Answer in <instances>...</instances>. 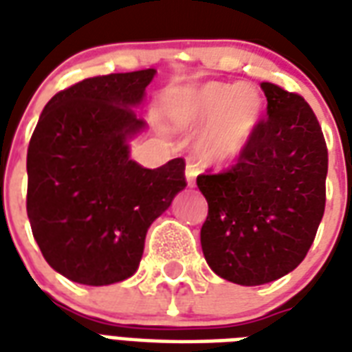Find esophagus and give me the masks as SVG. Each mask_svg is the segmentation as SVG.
Returning <instances> with one entry per match:
<instances>
[{"label":"esophagus","instance_id":"obj_1","mask_svg":"<svg viewBox=\"0 0 352 352\" xmlns=\"http://www.w3.org/2000/svg\"><path fill=\"white\" fill-rule=\"evenodd\" d=\"M198 166L188 162V164H186V169H184V177H186V184H188V186H194V184H196V177H198Z\"/></svg>","mask_w":352,"mask_h":352}]
</instances>
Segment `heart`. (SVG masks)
Wrapping results in <instances>:
<instances>
[{
	"label": "heart",
	"instance_id": "b5f03b06",
	"mask_svg": "<svg viewBox=\"0 0 352 352\" xmlns=\"http://www.w3.org/2000/svg\"><path fill=\"white\" fill-rule=\"evenodd\" d=\"M171 120L183 130L198 131L194 153L209 166L241 158L258 135L264 100L241 82H206L184 88L171 100Z\"/></svg>",
	"mask_w": 352,
	"mask_h": 352
}]
</instances>
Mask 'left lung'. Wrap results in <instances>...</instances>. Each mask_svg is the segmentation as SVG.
I'll list each match as a JSON object with an SVG mask.
<instances>
[{
    "mask_svg": "<svg viewBox=\"0 0 352 352\" xmlns=\"http://www.w3.org/2000/svg\"><path fill=\"white\" fill-rule=\"evenodd\" d=\"M267 118L239 164L199 175L209 213L201 251L219 277L256 287L280 279L305 258L326 201L328 151L309 103L272 82Z\"/></svg>",
    "mask_w": 352,
    "mask_h": 352,
    "instance_id": "left-lung-1",
    "label": "left lung"
}]
</instances>
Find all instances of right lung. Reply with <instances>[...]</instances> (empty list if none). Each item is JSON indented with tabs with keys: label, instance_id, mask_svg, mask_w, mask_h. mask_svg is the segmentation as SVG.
Wrapping results in <instances>:
<instances>
[{
	"label": "right lung",
	"instance_id": "obj_1",
	"mask_svg": "<svg viewBox=\"0 0 352 352\" xmlns=\"http://www.w3.org/2000/svg\"><path fill=\"white\" fill-rule=\"evenodd\" d=\"M156 69L92 77L45 105L28 146V219L43 256L73 283L105 287L138 272L148 226L183 190L184 160L146 169L130 143Z\"/></svg>",
	"mask_w": 352,
	"mask_h": 352
}]
</instances>
